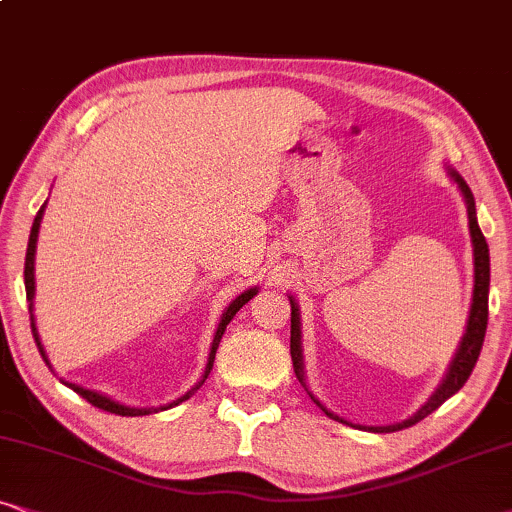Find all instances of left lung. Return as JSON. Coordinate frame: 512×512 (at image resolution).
<instances>
[{"mask_svg": "<svg viewBox=\"0 0 512 512\" xmlns=\"http://www.w3.org/2000/svg\"><path fill=\"white\" fill-rule=\"evenodd\" d=\"M446 177H449L461 191V196L465 200V208H468V229H470V241H472V264H475V283H472V302H470V314H468V323H465V333L461 342H458V349L454 354V359L449 361V368H446L442 383L437 385V390L430 394V399L425 401L423 406L416 413H411L409 418L401 420V423H392V425H368L366 430L373 432H397L404 428H411L416 425L418 420H423L425 416H430L432 411L439 409L446 399L454 397V394L461 390L465 385V380L470 378L472 368L477 364V357L482 352V342H484V333H487V316H489V245L484 241L480 224H477V212H475V198H472L470 186L465 184V179L458 174L451 165H444ZM290 300V357H293V368L297 380H300L304 390H307L309 397L319 409L326 413L328 418L338 420V423L352 425L349 420L340 418L338 413H333L331 409L321 404L319 397H314V392L309 390L307 385V375H304V357H302V319H300V307H297L295 297L288 295ZM357 428V425H354ZM364 430V425H359Z\"/></svg>", "mask_w": 512, "mask_h": 512, "instance_id": "left-lung-1", "label": "left lung"}]
</instances>
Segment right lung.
<instances>
[{
  "label": "right lung",
  "mask_w": 512,
  "mask_h": 512,
  "mask_svg": "<svg viewBox=\"0 0 512 512\" xmlns=\"http://www.w3.org/2000/svg\"><path fill=\"white\" fill-rule=\"evenodd\" d=\"M44 208H47V203L42 205L40 212H37L35 222H32V229H30V241H28V252H25V271H23V278H25V295H28V302H30V326H32V335H35L37 349H40V354H42L44 364H47V366L51 368V361H49V357H47V349H44L42 340H40V333H37L35 314H32V309H35V302H32V300H35V252H37V236H40V224H42V217H44ZM257 293H260V288H257V286H252V288H248V290H243V293L238 295L236 300H231L229 307L224 309L222 319H219V323H217V331H215V338H212L210 354H208V364H205V371H203V375H200V380H198L196 385L191 387L189 392H186V394H181L179 399L170 401V404L155 406V409H153V406H151V409H137V406H127V404H120V401L111 399V397H108V394H101V392H96V390H87V387H82V385H77V383H68V380H63V378H61V383H63V385H68L70 390H75L77 394H80V397L87 399L89 404H92V406H99V409H103V411L118 413V416H148V413L167 411V409H172V406H179L181 401H186V399H189L191 394L196 392L198 387L205 383V378H208L210 371H212V364H215V354H217L219 340H222V335H224V331H226V326H229V321L234 319L238 309H241L245 302H250L252 297H255Z\"/></svg>",
  "instance_id": "add662e5"
}]
</instances>
